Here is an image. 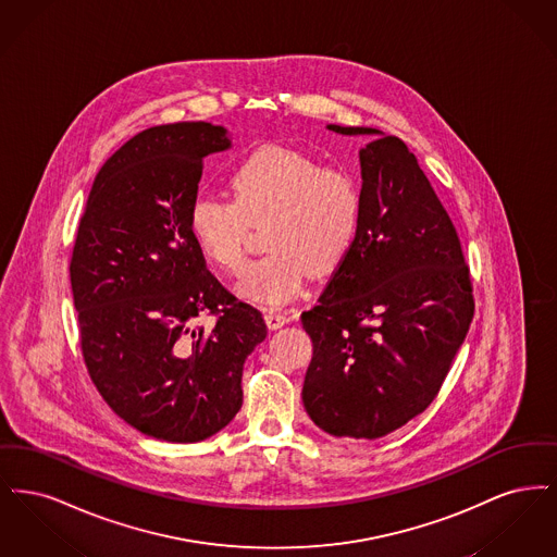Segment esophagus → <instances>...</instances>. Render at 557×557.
<instances>
[{
    "instance_id": "esophagus-1",
    "label": "esophagus",
    "mask_w": 557,
    "mask_h": 557,
    "mask_svg": "<svg viewBox=\"0 0 557 557\" xmlns=\"http://www.w3.org/2000/svg\"><path fill=\"white\" fill-rule=\"evenodd\" d=\"M288 319L290 318L286 313H282V311H275V309H267L265 311V321L269 330H277V327L286 325Z\"/></svg>"
}]
</instances>
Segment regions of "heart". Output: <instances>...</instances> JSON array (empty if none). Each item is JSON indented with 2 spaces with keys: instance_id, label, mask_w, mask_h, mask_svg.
<instances>
[{
  "instance_id": "1",
  "label": "heart",
  "mask_w": 557,
  "mask_h": 557,
  "mask_svg": "<svg viewBox=\"0 0 557 557\" xmlns=\"http://www.w3.org/2000/svg\"><path fill=\"white\" fill-rule=\"evenodd\" d=\"M232 202L196 196L187 227L212 265L238 273L246 263L248 223L265 221L269 250L238 282L242 298L280 307L302 290L307 275L343 265L363 214L361 186L345 169L284 146H263L230 173Z\"/></svg>"
}]
</instances>
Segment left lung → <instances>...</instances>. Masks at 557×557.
I'll return each mask as SVG.
<instances>
[{"mask_svg": "<svg viewBox=\"0 0 557 557\" xmlns=\"http://www.w3.org/2000/svg\"><path fill=\"white\" fill-rule=\"evenodd\" d=\"M359 160L357 238L302 313L313 341L302 400L327 434L380 438L438 395L474 319V288L449 212L403 139L380 135Z\"/></svg>", "mask_w": 557, "mask_h": 557, "instance_id": "1", "label": "left lung"}]
</instances>
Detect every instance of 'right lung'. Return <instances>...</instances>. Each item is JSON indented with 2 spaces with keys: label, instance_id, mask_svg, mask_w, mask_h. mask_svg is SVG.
<instances>
[{
  "label": "right lung",
  "instance_id": "add662e5",
  "mask_svg": "<svg viewBox=\"0 0 557 557\" xmlns=\"http://www.w3.org/2000/svg\"><path fill=\"white\" fill-rule=\"evenodd\" d=\"M225 148V129L205 121L133 135L96 175L69 265L94 386L166 443L234 420L244 361L267 336L261 311L221 286L187 227L205 157Z\"/></svg>",
  "mask_w": 557,
  "mask_h": 557
}]
</instances>
